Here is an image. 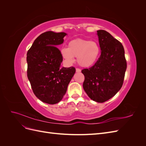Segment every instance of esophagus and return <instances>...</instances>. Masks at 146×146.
<instances>
[{
    "label": "esophagus",
    "mask_w": 146,
    "mask_h": 146,
    "mask_svg": "<svg viewBox=\"0 0 146 146\" xmlns=\"http://www.w3.org/2000/svg\"><path fill=\"white\" fill-rule=\"evenodd\" d=\"M76 72H81V69H79V68H76Z\"/></svg>",
    "instance_id": "1"
}]
</instances>
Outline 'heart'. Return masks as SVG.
<instances>
[{
	"instance_id": "b5f03b06",
	"label": "heart",
	"mask_w": 146,
	"mask_h": 146,
	"mask_svg": "<svg viewBox=\"0 0 146 146\" xmlns=\"http://www.w3.org/2000/svg\"><path fill=\"white\" fill-rule=\"evenodd\" d=\"M61 54L68 63H72L74 61V57H77L79 65L88 68L98 60L100 49L98 44L94 41L76 39L69 42L68 48H63Z\"/></svg>"
}]
</instances>
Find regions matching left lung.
I'll return each mask as SVG.
<instances>
[{"label":"left lung","instance_id":"left-lung-1","mask_svg":"<svg viewBox=\"0 0 146 146\" xmlns=\"http://www.w3.org/2000/svg\"><path fill=\"white\" fill-rule=\"evenodd\" d=\"M101 55L92 67L84 69L83 89L92 100L102 103L121 90L127 69L121 42L104 30L97 31Z\"/></svg>","mask_w":146,"mask_h":146}]
</instances>
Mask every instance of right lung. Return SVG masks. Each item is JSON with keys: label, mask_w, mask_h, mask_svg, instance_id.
<instances>
[{"label": "right lung", "mask_w": 146, "mask_h": 146, "mask_svg": "<svg viewBox=\"0 0 146 146\" xmlns=\"http://www.w3.org/2000/svg\"><path fill=\"white\" fill-rule=\"evenodd\" d=\"M66 33L48 31L35 39L27 54V77L35 95L42 102L55 104L63 99L76 72L74 67L61 68L63 56L56 46Z\"/></svg>", "instance_id": "add662e5"}]
</instances>
